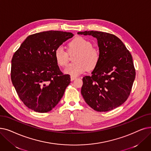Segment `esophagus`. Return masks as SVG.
<instances>
[{"label": "esophagus", "mask_w": 151, "mask_h": 151, "mask_svg": "<svg viewBox=\"0 0 151 151\" xmlns=\"http://www.w3.org/2000/svg\"><path fill=\"white\" fill-rule=\"evenodd\" d=\"M70 79H71V81H73V80H75V79H76V76H70Z\"/></svg>", "instance_id": "1"}]
</instances>
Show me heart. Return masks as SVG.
Listing matches in <instances>:
<instances>
[{"instance_id": "obj_1", "label": "heart", "mask_w": 151, "mask_h": 151, "mask_svg": "<svg viewBox=\"0 0 151 151\" xmlns=\"http://www.w3.org/2000/svg\"><path fill=\"white\" fill-rule=\"evenodd\" d=\"M71 48L79 52L75 59L76 63H71L65 68L64 72L71 76H76L83 73L88 69L93 70L99 61V53L93 48L91 42L81 37H76L70 43ZM54 55L57 63L60 66H65L68 62V55L62 45L55 50Z\"/></svg>"}]
</instances>
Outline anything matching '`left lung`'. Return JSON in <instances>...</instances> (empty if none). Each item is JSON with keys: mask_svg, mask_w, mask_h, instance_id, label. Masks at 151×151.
Instances as JSON below:
<instances>
[{"mask_svg": "<svg viewBox=\"0 0 151 151\" xmlns=\"http://www.w3.org/2000/svg\"><path fill=\"white\" fill-rule=\"evenodd\" d=\"M78 35L97 40L99 61L91 76L83 77L81 93L92 109L107 112L127 101L135 79L132 56L120 39L107 32L89 31Z\"/></svg>", "mask_w": 151, "mask_h": 151, "instance_id": "1", "label": "left lung"}]
</instances>
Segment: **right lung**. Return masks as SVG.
Here are the masks:
<instances>
[{
	"instance_id": "1",
	"label": "right lung",
	"mask_w": 151,
	"mask_h": 151,
	"mask_svg": "<svg viewBox=\"0 0 151 151\" xmlns=\"http://www.w3.org/2000/svg\"><path fill=\"white\" fill-rule=\"evenodd\" d=\"M73 36L60 31L38 32L28 36L13 55L12 84L29 109L39 113L49 112L63 97L70 76L60 71L54 52Z\"/></svg>"
}]
</instances>
